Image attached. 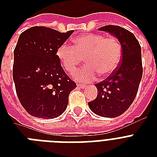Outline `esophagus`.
<instances>
[{"label":"esophagus","mask_w":157,"mask_h":157,"mask_svg":"<svg viewBox=\"0 0 157 157\" xmlns=\"http://www.w3.org/2000/svg\"><path fill=\"white\" fill-rule=\"evenodd\" d=\"M77 87L80 89H85L86 86L85 85H81V84H77Z\"/></svg>","instance_id":"esophagus-1"}]
</instances>
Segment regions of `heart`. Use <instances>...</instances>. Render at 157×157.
<instances>
[{
  "label": "heart",
  "instance_id": "obj_1",
  "mask_svg": "<svg viewBox=\"0 0 157 157\" xmlns=\"http://www.w3.org/2000/svg\"><path fill=\"white\" fill-rule=\"evenodd\" d=\"M56 55L67 72L73 73L83 61L87 64L74 75L77 81L87 83L95 80L98 73L107 76L116 71L121 60V45L114 36L88 33L74 39V46L67 43L57 49Z\"/></svg>",
  "mask_w": 157,
  "mask_h": 157
}]
</instances>
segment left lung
I'll list each match as a JSON object with an SVG mask.
<instances>
[{"label":"left lung","mask_w":157,"mask_h":157,"mask_svg":"<svg viewBox=\"0 0 157 157\" xmlns=\"http://www.w3.org/2000/svg\"><path fill=\"white\" fill-rule=\"evenodd\" d=\"M98 30L109 33L118 39L122 58L112 75L95 84L98 96L88 104L96 115L114 118L123 114L137 95L143 76L141 46L133 33L120 26H104Z\"/></svg>","instance_id":"1"}]
</instances>
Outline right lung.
Here are the masks:
<instances>
[{"instance_id":"1","label":"right lung","mask_w":157,"mask_h":157,"mask_svg":"<svg viewBox=\"0 0 157 157\" xmlns=\"http://www.w3.org/2000/svg\"><path fill=\"white\" fill-rule=\"evenodd\" d=\"M73 32L36 26L18 37L13 79L19 102L33 117L53 119L67 107L69 94L76 85L65 73L56 51Z\"/></svg>"}]
</instances>
